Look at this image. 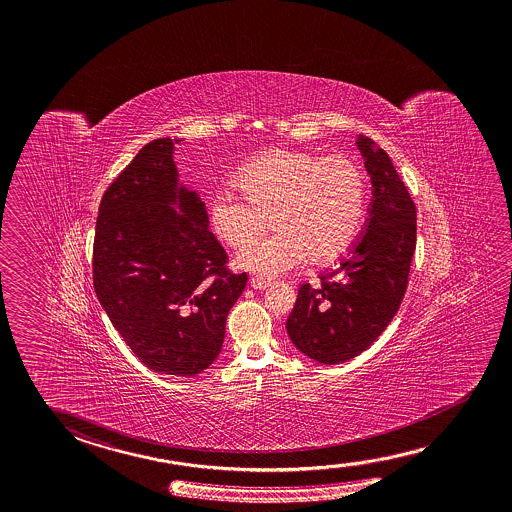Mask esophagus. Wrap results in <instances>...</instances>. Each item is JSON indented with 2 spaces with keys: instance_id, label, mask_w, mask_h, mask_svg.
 <instances>
[{
  "instance_id": "34e87169",
  "label": "esophagus",
  "mask_w": 512,
  "mask_h": 512,
  "mask_svg": "<svg viewBox=\"0 0 512 512\" xmlns=\"http://www.w3.org/2000/svg\"><path fill=\"white\" fill-rule=\"evenodd\" d=\"M250 285H252L253 289H259V291H262V289H268L269 282L268 280H264V278L253 277L252 280H250Z\"/></svg>"
}]
</instances>
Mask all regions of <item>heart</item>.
Here are the masks:
<instances>
[{
    "instance_id": "heart-1",
    "label": "heart",
    "mask_w": 512,
    "mask_h": 512,
    "mask_svg": "<svg viewBox=\"0 0 512 512\" xmlns=\"http://www.w3.org/2000/svg\"><path fill=\"white\" fill-rule=\"evenodd\" d=\"M239 193L219 191L209 225L221 243L244 250L268 228L277 232L239 255L237 266L277 277L307 260L327 266L352 248L366 218L368 176L359 160L334 153L273 148L235 171Z\"/></svg>"
}]
</instances>
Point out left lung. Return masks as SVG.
Here are the masks:
<instances>
[{
  "label": "left lung",
  "instance_id": "left-lung-1",
  "mask_svg": "<svg viewBox=\"0 0 512 512\" xmlns=\"http://www.w3.org/2000/svg\"><path fill=\"white\" fill-rule=\"evenodd\" d=\"M373 184L368 225L352 255L303 284L285 328L294 346L321 364H339L368 350L400 309L416 252V205L386 151L357 137Z\"/></svg>",
  "mask_w": 512,
  "mask_h": 512
}]
</instances>
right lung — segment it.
<instances>
[{
    "mask_svg": "<svg viewBox=\"0 0 512 512\" xmlns=\"http://www.w3.org/2000/svg\"><path fill=\"white\" fill-rule=\"evenodd\" d=\"M178 141L146 144L107 187L96 219L93 282L101 307L144 366L194 377L221 352L228 312L248 275L228 269L202 198L178 187Z\"/></svg>",
    "mask_w": 512,
    "mask_h": 512,
    "instance_id": "add662e5",
    "label": "right lung"
}]
</instances>
